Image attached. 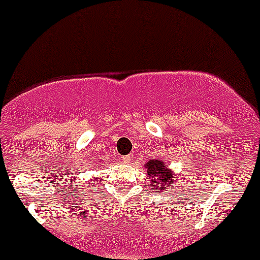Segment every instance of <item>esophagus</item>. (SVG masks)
<instances>
[{"mask_svg":"<svg viewBox=\"0 0 260 260\" xmlns=\"http://www.w3.org/2000/svg\"><path fill=\"white\" fill-rule=\"evenodd\" d=\"M122 160L124 161L125 164H129V162H131V156H128V155H127V156H123Z\"/></svg>","mask_w":260,"mask_h":260,"instance_id":"34e87169","label":"esophagus"}]
</instances>
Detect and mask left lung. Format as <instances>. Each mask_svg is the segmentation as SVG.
<instances>
[{"instance_id": "left-lung-1", "label": "left lung", "mask_w": 260, "mask_h": 260, "mask_svg": "<svg viewBox=\"0 0 260 260\" xmlns=\"http://www.w3.org/2000/svg\"><path fill=\"white\" fill-rule=\"evenodd\" d=\"M145 169H147V175L150 176L151 190L156 191H165L168 186L171 185L174 181V178H176L175 173L171 169L168 168L165 161L153 158L146 162Z\"/></svg>"}]
</instances>
